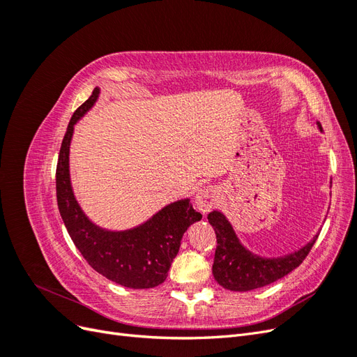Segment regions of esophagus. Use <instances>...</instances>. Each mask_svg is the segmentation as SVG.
<instances>
[{
  "label": "esophagus",
  "instance_id": "34e87169",
  "mask_svg": "<svg viewBox=\"0 0 357 357\" xmlns=\"http://www.w3.org/2000/svg\"><path fill=\"white\" fill-rule=\"evenodd\" d=\"M219 202V189L215 186H204L195 195V205L201 213H208Z\"/></svg>",
  "mask_w": 357,
  "mask_h": 357
}]
</instances>
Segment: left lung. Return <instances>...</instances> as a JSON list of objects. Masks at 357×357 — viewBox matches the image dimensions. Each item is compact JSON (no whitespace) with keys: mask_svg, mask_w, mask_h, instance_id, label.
I'll return each instance as SVG.
<instances>
[{"mask_svg":"<svg viewBox=\"0 0 357 357\" xmlns=\"http://www.w3.org/2000/svg\"><path fill=\"white\" fill-rule=\"evenodd\" d=\"M317 128L323 131L320 122H317ZM207 219L218 236L213 264L214 280L225 289L234 291L255 290L287 275L302 264L319 236L316 234L311 241L294 253L266 257L248 250L222 211H211Z\"/></svg>","mask_w":357,"mask_h":357,"instance_id":"obj_1","label":"left lung"}]
</instances>
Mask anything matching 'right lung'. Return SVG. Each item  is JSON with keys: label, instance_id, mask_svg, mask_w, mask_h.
<instances>
[{"label": "right lung", "instance_id": "right-lung-1", "mask_svg": "<svg viewBox=\"0 0 357 357\" xmlns=\"http://www.w3.org/2000/svg\"><path fill=\"white\" fill-rule=\"evenodd\" d=\"M101 89L74 112L62 139L56 167V199L63 225L73 243L96 273L129 289H150L165 282L189 226L202 219L189 198L165 205L134 228H101L83 211L74 195L70 176V147L74 126L100 98Z\"/></svg>", "mask_w": 357, "mask_h": 357}]
</instances>
